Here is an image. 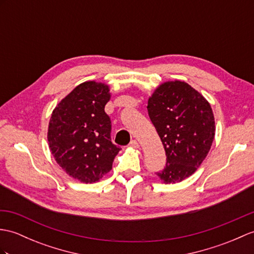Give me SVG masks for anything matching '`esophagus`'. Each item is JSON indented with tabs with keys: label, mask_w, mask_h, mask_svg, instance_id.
<instances>
[{
	"label": "esophagus",
	"mask_w": 254,
	"mask_h": 254,
	"mask_svg": "<svg viewBox=\"0 0 254 254\" xmlns=\"http://www.w3.org/2000/svg\"><path fill=\"white\" fill-rule=\"evenodd\" d=\"M129 146L133 147V148H138V147H139V144L137 143V140L133 139V140H131V143H129Z\"/></svg>",
	"instance_id": "34e87169"
}]
</instances>
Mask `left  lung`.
Returning a JSON list of instances; mask_svg holds the SVG:
<instances>
[{"label":"left lung","mask_w":254,"mask_h":254,"mask_svg":"<svg viewBox=\"0 0 254 254\" xmlns=\"http://www.w3.org/2000/svg\"><path fill=\"white\" fill-rule=\"evenodd\" d=\"M147 109L167 156L157 175L167 184L185 180L200 167L214 139L210 104L186 82L172 81L157 88Z\"/></svg>","instance_id":"obj_1"}]
</instances>
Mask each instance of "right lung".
<instances>
[{"label": "right lung", "instance_id": "obj_1", "mask_svg": "<svg viewBox=\"0 0 254 254\" xmlns=\"http://www.w3.org/2000/svg\"><path fill=\"white\" fill-rule=\"evenodd\" d=\"M109 87L84 82L68 94L50 120V149L56 162L71 178L95 183L113 168L121 149L111 141V120L105 113Z\"/></svg>", "mask_w": 254, "mask_h": 254}]
</instances>
